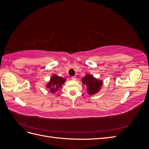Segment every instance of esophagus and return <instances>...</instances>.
Wrapping results in <instances>:
<instances>
[{
  "mask_svg": "<svg viewBox=\"0 0 149 149\" xmlns=\"http://www.w3.org/2000/svg\"><path fill=\"white\" fill-rule=\"evenodd\" d=\"M71 79H72V80H74V81H75V80L76 79V76H72V77H71Z\"/></svg>",
  "mask_w": 149,
  "mask_h": 149,
  "instance_id": "1",
  "label": "esophagus"
}]
</instances>
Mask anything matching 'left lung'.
I'll return each mask as SVG.
<instances>
[{"label":"left lung","instance_id":"obj_1","mask_svg":"<svg viewBox=\"0 0 149 149\" xmlns=\"http://www.w3.org/2000/svg\"><path fill=\"white\" fill-rule=\"evenodd\" d=\"M83 84L86 86L87 93L89 95H94L100 91L103 82L102 80L97 79L91 74H87L81 79Z\"/></svg>","mask_w":149,"mask_h":149}]
</instances>
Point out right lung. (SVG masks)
Segmentation results:
<instances>
[{"label": "right lung", "mask_w": 149, "mask_h": 149, "mask_svg": "<svg viewBox=\"0 0 149 149\" xmlns=\"http://www.w3.org/2000/svg\"><path fill=\"white\" fill-rule=\"evenodd\" d=\"M66 81V79L55 74L52 76L49 81L46 85V87L48 88L51 93H55L57 92L60 88H61L62 85L65 83Z\"/></svg>", "instance_id": "add662e5"}]
</instances>
